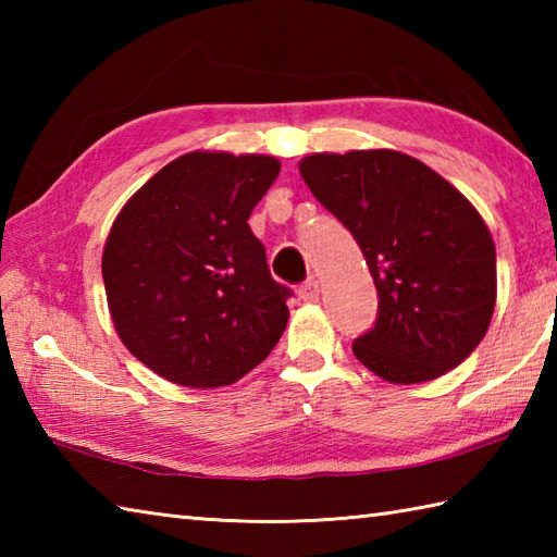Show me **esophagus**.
I'll return each instance as SVG.
<instances>
[{"instance_id":"esophagus-1","label":"esophagus","mask_w":557,"mask_h":557,"mask_svg":"<svg viewBox=\"0 0 557 557\" xmlns=\"http://www.w3.org/2000/svg\"><path fill=\"white\" fill-rule=\"evenodd\" d=\"M299 297H301L306 304L318 301V297H321V285H318L315 280L304 282V285L299 287Z\"/></svg>"}]
</instances>
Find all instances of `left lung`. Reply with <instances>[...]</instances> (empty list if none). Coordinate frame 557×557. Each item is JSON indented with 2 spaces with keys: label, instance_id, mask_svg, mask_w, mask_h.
Wrapping results in <instances>:
<instances>
[{
  "label": "left lung",
  "instance_id": "left-lung-1",
  "mask_svg": "<svg viewBox=\"0 0 557 557\" xmlns=\"http://www.w3.org/2000/svg\"><path fill=\"white\" fill-rule=\"evenodd\" d=\"M306 186L354 234L377 289V321L354 357L387 383L435 381L486 337L498 280L479 210L397 150L313 152Z\"/></svg>",
  "mask_w": 557,
  "mask_h": 557
}]
</instances>
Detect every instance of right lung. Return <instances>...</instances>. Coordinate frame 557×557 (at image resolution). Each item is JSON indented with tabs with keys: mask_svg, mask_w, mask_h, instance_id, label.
<instances>
[{
	"mask_svg": "<svg viewBox=\"0 0 557 557\" xmlns=\"http://www.w3.org/2000/svg\"><path fill=\"white\" fill-rule=\"evenodd\" d=\"M280 174L270 156L196 150L126 200L102 251L116 335L160 377L232 385L287 327L289 289L270 277L248 215Z\"/></svg>",
	"mask_w": 557,
	"mask_h": 557,
	"instance_id": "add662e5",
	"label": "right lung"
}]
</instances>
